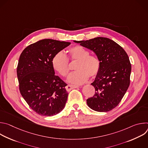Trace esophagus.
Segmentation results:
<instances>
[{"instance_id": "1", "label": "esophagus", "mask_w": 148, "mask_h": 148, "mask_svg": "<svg viewBox=\"0 0 148 148\" xmlns=\"http://www.w3.org/2000/svg\"><path fill=\"white\" fill-rule=\"evenodd\" d=\"M79 87L77 86H73V85H68L66 86V88L67 90V91H70L71 90L73 89V88H78Z\"/></svg>"}]
</instances>
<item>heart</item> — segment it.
Listing matches in <instances>:
<instances>
[{
  "mask_svg": "<svg viewBox=\"0 0 148 148\" xmlns=\"http://www.w3.org/2000/svg\"><path fill=\"white\" fill-rule=\"evenodd\" d=\"M69 58L77 60L75 66V71L68 77L67 81L74 85H81L85 83L90 75L96 76L99 71L101 62L94 55H90L89 51L81 46H75L69 50ZM54 70L62 77H67L69 73V60L62 51L57 53L52 59Z\"/></svg>",
  "mask_w": 148,
  "mask_h": 148,
  "instance_id": "b5f03b06",
  "label": "heart"
}]
</instances>
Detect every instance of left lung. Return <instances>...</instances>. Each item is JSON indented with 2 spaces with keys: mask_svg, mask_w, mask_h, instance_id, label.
<instances>
[{
  "mask_svg": "<svg viewBox=\"0 0 148 148\" xmlns=\"http://www.w3.org/2000/svg\"><path fill=\"white\" fill-rule=\"evenodd\" d=\"M73 41L94 51L101 62L99 71L91 83L95 92L87 99L88 106L97 112L112 110L130 86L131 64L128 54L116 42L106 37Z\"/></svg>",
  "mask_w": 148,
  "mask_h": 148,
  "instance_id": "obj_1",
  "label": "left lung"
}]
</instances>
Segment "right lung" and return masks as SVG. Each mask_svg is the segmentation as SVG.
<instances>
[{"mask_svg": "<svg viewBox=\"0 0 148 148\" xmlns=\"http://www.w3.org/2000/svg\"><path fill=\"white\" fill-rule=\"evenodd\" d=\"M71 44L52 39L41 40L20 54L17 75L21 95L40 115L51 116L64 108L69 93L67 84L55 75L54 56Z\"/></svg>", "mask_w": 148, "mask_h": 148, "instance_id": "obj_1", "label": "right lung"}]
</instances>
